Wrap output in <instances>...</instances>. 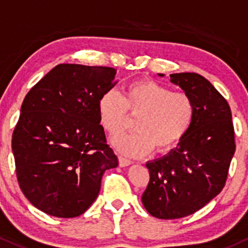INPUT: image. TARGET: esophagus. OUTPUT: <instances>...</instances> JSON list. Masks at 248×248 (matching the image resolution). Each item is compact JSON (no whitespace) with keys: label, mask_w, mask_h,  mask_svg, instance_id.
Wrapping results in <instances>:
<instances>
[{"label":"esophagus","mask_w":248,"mask_h":248,"mask_svg":"<svg viewBox=\"0 0 248 248\" xmlns=\"http://www.w3.org/2000/svg\"><path fill=\"white\" fill-rule=\"evenodd\" d=\"M130 164H132V162L130 161V159L124 158V157H119V166H121L122 168L129 167Z\"/></svg>","instance_id":"1"}]
</instances>
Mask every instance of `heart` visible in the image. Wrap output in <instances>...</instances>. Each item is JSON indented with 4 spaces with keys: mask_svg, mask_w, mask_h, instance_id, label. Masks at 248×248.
<instances>
[{
    "mask_svg": "<svg viewBox=\"0 0 248 248\" xmlns=\"http://www.w3.org/2000/svg\"><path fill=\"white\" fill-rule=\"evenodd\" d=\"M98 118L111 137L123 132L127 112L140 114L136 132L114 138L112 145L122 155L143 157L156 148L166 153L187 134L195 108L187 93L174 92L153 80H138L124 87L122 95L108 91L98 102Z\"/></svg>",
    "mask_w": 248,
    "mask_h": 248,
    "instance_id": "heart-1",
    "label": "heart"
}]
</instances>
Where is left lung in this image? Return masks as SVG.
<instances>
[{
	"instance_id": "obj_1",
	"label": "left lung",
	"mask_w": 248,
	"mask_h": 248,
	"mask_svg": "<svg viewBox=\"0 0 248 248\" xmlns=\"http://www.w3.org/2000/svg\"><path fill=\"white\" fill-rule=\"evenodd\" d=\"M170 82L191 98L195 113L176 148L146 162L150 181L143 206L166 220L188 217L214 199L225 187L235 151L231 108L217 90L198 73L170 74Z\"/></svg>"
}]
</instances>
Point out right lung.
<instances>
[{"instance_id": "add662e5", "label": "right lung", "mask_w": 248, "mask_h": 248, "mask_svg": "<svg viewBox=\"0 0 248 248\" xmlns=\"http://www.w3.org/2000/svg\"><path fill=\"white\" fill-rule=\"evenodd\" d=\"M114 77L111 67L60 63L26 95L12 149L21 190L41 212L79 217L97 199L105 170L118 166L97 111Z\"/></svg>"}]
</instances>
